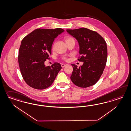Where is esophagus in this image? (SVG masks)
<instances>
[{
  "label": "esophagus",
  "mask_w": 131,
  "mask_h": 131,
  "mask_svg": "<svg viewBox=\"0 0 131 131\" xmlns=\"http://www.w3.org/2000/svg\"><path fill=\"white\" fill-rule=\"evenodd\" d=\"M68 64H66V63H62L61 64V66H62V68H64L65 66H67Z\"/></svg>",
  "instance_id": "1"
}]
</instances>
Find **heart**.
Instances as JSON below:
<instances>
[{
    "instance_id": "obj_1",
    "label": "heart",
    "mask_w": 131,
    "mask_h": 131,
    "mask_svg": "<svg viewBox=\"0 0 131 131\" xmlns=\"http://www.w3.org/2000/svg\"><path fill=\"white\" fill-rule=\"evenodd\" d=\"M73 39V38H67L66 39V41H67L69 40H70V39ZM62 58H63V60H64V61H67V60H68V58H67L66 56H63V57Z\"/></svg>"
}]
</instances>
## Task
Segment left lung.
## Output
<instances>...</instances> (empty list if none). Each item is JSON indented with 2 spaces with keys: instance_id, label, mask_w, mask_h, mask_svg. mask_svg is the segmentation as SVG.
Listing matches in <instances>:
<instances>
[{
  "instance_id": "obj_1",
  "label": "left lung",
  "mask_w": 131,
  "mask_h": 131,
  "mask_svg": "<svg viewBox=\"0 0 131 131\" xmlns=\"http://www.w3.org/2000/svg\"><path fill=\"white\" fill-rule=\"evenodd\" d=\"M76 38L80 47L79 61L83 64L79 68L72 64L73 70L71 80L76 86L87 88L95 84L106 67L107 49L105 39L99 34L86 28L67 29Z\"/></svg>"
}]
</instances>
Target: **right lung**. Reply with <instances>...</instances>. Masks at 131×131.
<instances>
[{
    "instance_id": "1",
    "label": "right lung",
    "mask_w": 131,
    "mask_h": 131,
    "mask_svg": "<svg viewBox=\"0 0 131 131\" xmlns=\"http://www.w3.org/2000/svg\"><path fill=\"white\" fill-rule=\"evenodd\" d=\"M64 30L38 28L21 40L18 62L21 75L31 87L38 90L46 89L52 84L62 67L54 63L51 67L44 62L49 59L54 38Z\"/></svg>"
}]
</instances>
